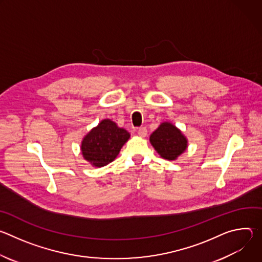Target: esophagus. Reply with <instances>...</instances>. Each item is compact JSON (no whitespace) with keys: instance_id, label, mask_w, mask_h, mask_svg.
I'll return each mask as SVG.
<instances>
[{"instance_id":"esophagus-1","label":"esophagus","mask_w":262,"mask_h":262,"mask_svg":"<svg viewBox=\"0 0 262 262\" xmlns=\"http://www.w3.org/2000/svg\"><path fill=\"white\" fill-rule=\"evenodd\" d=\"M138 135L141 137V138H145L147 136V129L145 127H140L138 129Z\"/></svg>"}]
</instances>
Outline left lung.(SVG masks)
<instances>
[{
	"label": "left lung",
	"mask_w": 262,
	"mask_h": 262,
	"mask_svg": "<svg viewBox=\"0 0 262 262\" xmlns=\"http://www.w3.org/2000/svg\"><path fill=\"white\" fill-rule=\"evenodd\" d=\"M149 141L161 158L168 161H176L189 146L182 132L169 121L162 122L149 137Z\"/></svg>",
	"instance_id": "left-lung-1"
}]
</instances>
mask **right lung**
Listing matches in <instances>:
<instances>
[{"label": "right lung", "instance_id": "right-lung-1", "mask_svg": "<svg viewBox=\"0 0 262 262\" xmlns=\"http://www.w3.org/2000/svg\"><path fill=\"white\" fill-rule=\"evenodd\" d=\"M130 134L108 118L102 119L82 140L83 158L93 167L100 168L113 162Z\"/></svg>", "mask_w": 262, "mask_h": 262}]
</instances>
